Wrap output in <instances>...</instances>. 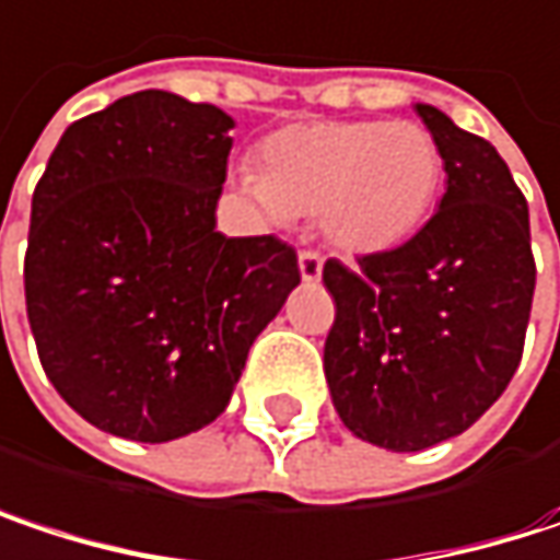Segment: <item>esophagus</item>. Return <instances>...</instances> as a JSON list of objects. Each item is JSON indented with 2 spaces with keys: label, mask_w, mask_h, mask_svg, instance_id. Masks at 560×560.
Masks as SVG:
<instances>
[{
  "label": "esophagus",
  "mask_w": 560,
  "mask_h": 560,
  "mask_svg": "<svg viewBox=\"0 0 560 560\" xmlns=\"http://www.w3.org/2000/svg\"><path fill=\"white\" fill-rule=\"evenodd\" d=\"M298 269H301V279L304 281H317L320 279V272H324V256L314 253V249H304V253L298 256Z\"/></svg>",
  "instance_id": "34e87169"
}]
</instances>
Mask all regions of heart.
I'll list each match as a JSON object with an SVG mask.
<instances>
[{
    "mask_svg": "<svg viewBox=\"0 0 560 560\" xmlns=\"http://www.w3.org/2000/svg\"><path fill=\"white\" fill-rule=\"evenodd\" d=\"M444 180V155L418 122L330 119L279 129L262 142L243 190L276 223L317 213L343 253L370 256L411 240Z\"/></svg>",
    "mask_w": 560,
    "mask_h": 560,
    "instance_id": "heart-1",
    "label": "heart"
}]
</instances>
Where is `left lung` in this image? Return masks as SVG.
Listing matches in <instances>:
<instances>
[{
  "label": "left lung",
  "mask_w": 560,
  "mask_h": 560,
  "mask_svg": "<svg viewBox=\"0 0 560 560\" xmlns=\"http://www.w3.org/2000/svg\"><path fill=\"white\" fill-rule=\"evenodd\" d=\"M415 109L444 155L438 213L357 269L324 266L334 408L360 441L401 454L457 438L503 395L535 291L528 203L500 152L441 109Z\"/></svg>",
  "instance_id": "left-lung-1"
}]
</instances>
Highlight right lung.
I'll return each mask as SVG.
<instances>
[{
    "instance_id": "right-lung-1",
    "label": "right lung",
    "mask_w": 560,
    "mask_h": 560,
    "mask_svg": "<svg viewBox=\"0 0 560 560\" xmlns=\"http://www.w3.org/2000/svg\"><path fill=\"white\" fill-rule=\"evenodd\" d=\"M233 119L142 90L60 136L35 197L25 304L60 398L162 444L210 424L301 281L276 236L217 233Z\"/></svg>"
}]
</instances>
